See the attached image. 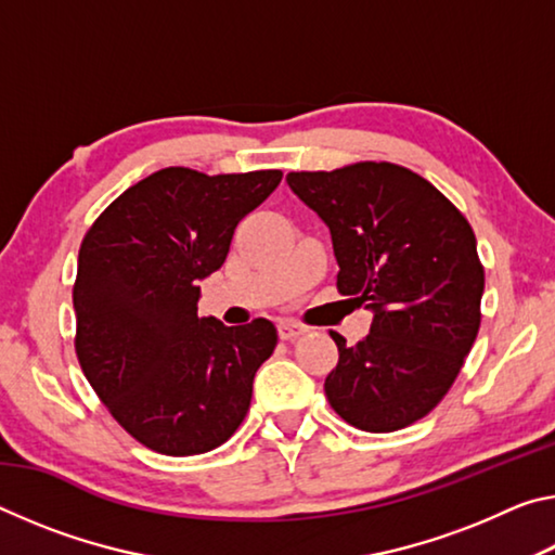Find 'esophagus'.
Here are the masks:
<instances>
[{
    "label": "esophagus",
    "instance_id": "obj_1",
    "mask_svg": "<svg viewBox=\"0 0 555 555\" xmlns=\"http://www.w3.org/2000/svg\"><path fill=\"white\" fill-rule=\"evenodd\" d=\"M306 327L296 321H281L279 323V337L281 340H296L298 335H304Z\"/></svg>",
    "mask_w": 555,
    "mask_h": 555
}]
</instances>
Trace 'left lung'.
Wrapping results in <instances>:
<instances>
[{"label":"left lung","instance_id":"left-lung-1","mask_svg":"<svg viewBox=\"0 0 555 555\" xmlns=\"http://www.w3.org/2000/svg\"><path fill=\"white\" fill-rule=\"evenodd\" d=\"M288 188L333 237L337 291L374 313L340 352L325 397L347 424L391 434L434 411L480 331L485 269L475 232L426 178L389 162L294 171Z\"/></svg>","mask_w":555,"mask_h":555}]
</instances>
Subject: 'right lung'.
<instances>
[{"label":"right lung","instance_id":"obj_1","mask_svg":"<svg viewBox=\"0 0 555 555\" xmlns=\"http://www.w3.org/2000/svg\"><path fill=\"white\" fill-rule=\"evenodd\" d=\"M281 176L162 168L109 203L80 244L78 362L117 424L156 453H208L247 416L276 327L201 318L198 284L224 264L234 228Z\"/></svg>","mask_w":555,"mask_h":555}]
</instances>
